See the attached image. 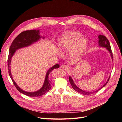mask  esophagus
<instances>
[{"label": "esophagus", "mask_w": 122, "mask_h": 122, "mask_svg": "<svg viewBox=\"0 0 122 122\" xmlns=\"http://www.w3.org/2000/svg\"><path fill=\"white\" fill-rule=\"evenodd\" d=\"M61 68L64 70H67L69 69V67L66 65H62L61 66Z\"/></svg>", "instance_id": "obj_1"}]
</instances>
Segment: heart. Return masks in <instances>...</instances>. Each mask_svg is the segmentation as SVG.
<instances>
[{"label":"heart","mask_w":122,"mask_h":122,"mask_svg":"<svg viewBox=\"0 0 122 122\" xmlns=\"http://www.w3.org/2000/svg\"><path fill=\"white\" fill-rule=\"evenodd\" d=\"M81 34L78 31H69L62 34L58 40V46L61 50L70 48V53L71 56L78 59L86 51L87 40L80 37Z\"/></svg>","instance_id":"heart-1"}]
</instances>
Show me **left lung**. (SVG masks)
Returning <instances> with one entry per match:
<instances>
[{"instance_id": "8db88e82", "label": "left lung", "mask_w": 122, "mask_h": 122, "mask_svg": "<svg viewBox=\"0 0 122 122\" xmlns=\"http://www.w3.org/2000/svg\"><path fill=\"white\" fill-rule=\"evenodd\" d=\"M98 38H99V45L100 47H104L106 48V49L110 53V56H111L112 60L113 61V55H112V51L111 49V47H110V45L109 41L108 40V39L106 38V36H104L103 35H99L98 36ZM110 78V76L109 77V78L107 80V81L106 82V83L103 85V86L101 87L99 89L95 91L94 92H86L84 91L83 90H82L81 89H80L78 87H77L76 85L74 82V81L73 80L72 78H71V76H69V81L71 83V86L73 87V88L74 90L75 91H76L77 92H78V93L82 94V95H90V94H92L95 93H97L100 90H101L102 87H103L104 86H105L106 85L108 81L109 80Z\"/></svg>"}]
</instances>
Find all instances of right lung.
Returning a JSON list of instances; mask_svg holds the SVG:
<instances>
[{
	"label": "right lung",
	"mask_w": 122,
	"mask_h": 122,
	"mask_svg": "<svg viewBox=\"0 0 122 122\" xmlns=\"http://www.w3.org/2000/svg\"><path fill=\"white\" fill-rule=\"evenodd\" d=\"M42 38H43V39L45 38L40 36V30H30L24 31L20 33L19 35H18L17 36H16V38L14 40L13 42L12 43V44H11L10 48V52L8 60V66L9 75L11 79L13 81L14 86H15L18 91L20 92L21 93H22L29 97L41 96L45 94L48 91L50 90V89L51 88V83L49 78H48L49 73L51 72V71L53 69L58 68L60 67V65L58 64L55 65L53 67L50 68L48 70L46 73L45 79V81H44L43 86L41 88H40L39 90L35 92H27L21 89L14 80L12 74H11L10 69L11 60H12V57L13 56V55L15 53L17 49L30 46L31 44L37 42L38 41H39Z\"/></svg>",
	"instance_id": "add662e5"
}]
</instances>
